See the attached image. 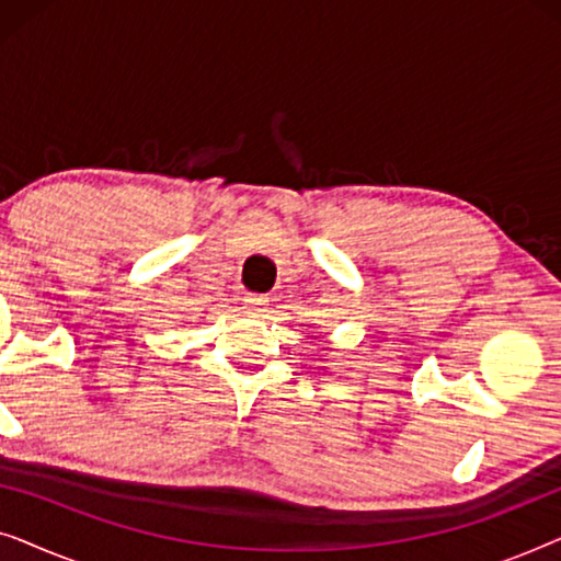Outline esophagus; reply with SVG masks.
I'll use <instances>...</instances> for the list:
<instances>
[{
	"label": "esophagus",
	"mask_w": 561,
	"mask_h": 561,
	"mask_svg": "<svg viewBox=\"0 0 561 561\" xmlns=\"http://www.w3.org/2000/svg\"><path fill=\"white\" fill-rule=\"evenodd\" d=\"M267 296H257V294H250L248 298H244V309H248V313H252V317H263V313L267 311Z\"/></svg>",
	"instance_id": "34e87169"
}]
</instances>
